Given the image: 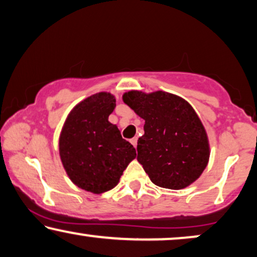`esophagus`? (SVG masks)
Instances as JSON below:
<instances>
[{
  "label": "esophagus",
  "instance_id": "1",
  "mask_svg": "<svg viewBox=\"0 0 257 257\" xmlns=\"http://www.w3.org/2000/svg\"><path fill=\"white\" fill-rule=\"evenodd\" d=\"M131 143L136 148V146H138V138H136V136H135V138H133V139L131 140Z\"/></svg>",
  "mask_w": 257,
  "mask_h": 257
}]
</instances>
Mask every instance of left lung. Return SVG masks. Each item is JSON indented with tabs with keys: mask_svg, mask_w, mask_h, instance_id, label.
Returning a JSON list of instances; mask_svg holds the SVG:
<instances>
[{
	"mask_svg": "<svg viewBox=\"0 0 257 257\" xmlns=\"http://www.w3.org/2000/svg\"><path fill=\"white\" fill-rule=\"evenodd\" d=\"M123 102L145 119L138 161L156 186L183 189L195 182L209 161L207 132L193 107L177 95L131 90Z\"/></svg>",
	"mask_w": 257,
	"mask_h": 257,
	"instance_id": "1",
	"label": "left lung"
}]
</instances>
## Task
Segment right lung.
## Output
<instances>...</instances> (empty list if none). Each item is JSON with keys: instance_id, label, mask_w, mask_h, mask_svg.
<instances>
[{"instance_id": "obj_1", "label": "right lung", "mask_w": 257, "mask_h": 257, "mask_svg": "<svg viewBox=\"0 0 257 257\" xmlns=\"http://www.w3.org/2000/svg\"><path fill=\"white\" fill-rule=\"evenodd\" d=\"M115 102L107 91L84 98L71 109L60 135L64 170L75 186L93 194L112 189L136 157L133 145L108 121Z\"/></svg>"}]
</instances>
